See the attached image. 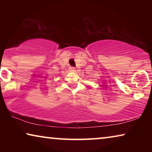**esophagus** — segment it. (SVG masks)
Segmentation results:
<instances>
[{"label": "esophagus", "instance_id": "1", "mask_svg": "<svg viewBox=\"0 0 152 152\" xmlns=\"http://www.w3.org/2000/svg\"><path fill=\"white\" fill-rule=\"evenodd\" d=\"M70 70L71 72H76V68L74 67H70Z\"/></svg>", "mask_w": 152, "mask_h": 152}]
</instances>
